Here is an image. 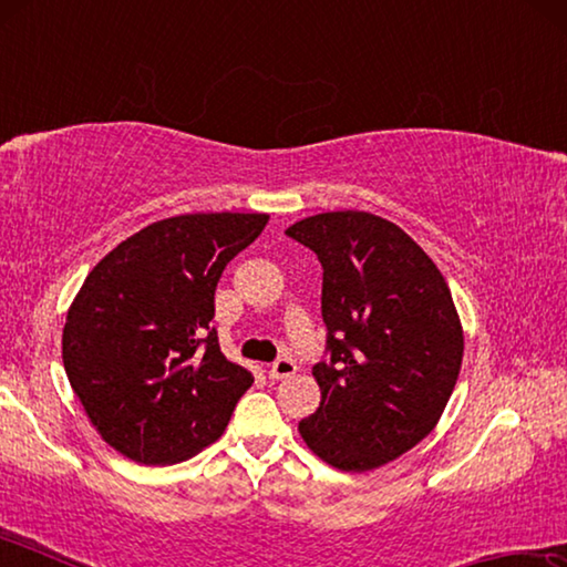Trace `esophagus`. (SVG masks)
Segmentation results:
<instances>
[{"label":"esophagus","instance_id":"esophagus-1","mask_svg":"<svg viewBox=\"0 0 567 567\" xmlns=\"http://www.w3.org/2000/svg\"><path fill=\"white\" fill-rule=\"evenodd\" d=\"M295 372H297V364H295L290 358H280V360L270 364V378H272V380L292 378Z\"/></svg>","mask_w":567,"mask_h":567}]
</instances>
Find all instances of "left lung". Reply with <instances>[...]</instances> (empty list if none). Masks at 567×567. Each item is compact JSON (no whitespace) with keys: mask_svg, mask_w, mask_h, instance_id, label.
<instances>
[{"mask_svg":"<svg viewBox=\"0 0 567 567\" xmlns=\"http://www.w3.org/2000/svg\"><path fill=\"white\" fill-rule=\"evenodd\" d=\"M322 265L330 362L315 364L320 408L305 445L344 473H368L433 433L463 364V322L443 272L398 225L360 209L285 229Z\"/></svg>","mask_w":567,"mask_h":567,"instance_id":"obj_1","label":"left lung"}]
</instances>
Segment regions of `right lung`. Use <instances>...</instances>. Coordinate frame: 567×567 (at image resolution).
I'll return each mask as SVG.
<instances>
[{
  "label": "right lung",
  "mask_w": 567,
  "mask_h": 567,
  "mask_svg": "<svg viewBox=\"0 0 567 567\" xmlns=\"http://www.w3.org/2000/svg\"><path fill=\"white\" fill-rule=\"evenodd\" d=\"M270 215L195 213L152 223L94 265L66 310L62 362L104 443L175 465L225 433L252 372L219 350L215 290Z\"/></svg>",
  "instance_id": "obj_1"
}]
</instances>
